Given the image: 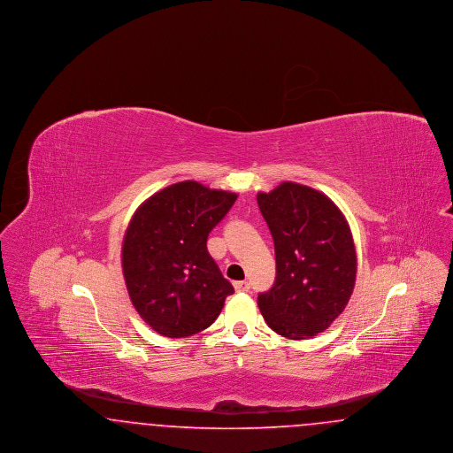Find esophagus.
I'll list each match as a JSON object with an SVG mask.
<instances>
[{
	"instance_id": "obj_1",
	"label": "esophagus",
	"mask_w": 453,
	"mask_h": 453,
	"mask_svg": "<svg viewBox=\"0 0 453 453\" xmlns=\"http://www.w3.org/2000/svg\"><path fill=\"white\" fill-rule=\"evenodd\" d=\"M234 288H236V292H250L251 285H250V281L246 280L236 281V283H234Z\"/></svg>"
}]
</instances>
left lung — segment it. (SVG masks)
Returning a JSON list of instances; mask_svg holds the SVG:
<instances>
[{
    "instance_id": "obj_1",
    "label": "left lung",
    "mask_w": 453,
    "mask_h": 453,
    "mask_svg": "<svg viewBox=\"0 0 453 453\" xmlns=\"http://www.w3.org/2000/svg\"><path fill=\"white\" fill-rule=\"evenodd\" d=\"M275 244L277 279L258 296L266 324L288 340L323 333L345 311L357 251L345 216L326 195L292 181L258 194Z\"/></svg>"
}]
</instances>
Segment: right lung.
Masks as SVG:
<instances>
[{"mask_svg": "<svg viewBox=\"0 0 453 453\" xmlns=\"http://www.w3.org/2000/svg\"><path fill=\"white\" fill-rule=\"evenodd\" d=\"M237 195L180 181L150 196L130 219L122 270L132 305L166 338L203 331L234 292L207 251L209 233Z\"/></svg>", "mask_w": 453, "mask_h": 453, "instance_id": "add662e5", "label": "right lung"}]
</instances>
